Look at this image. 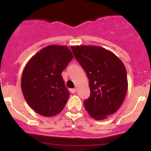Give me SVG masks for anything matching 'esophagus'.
Returning <instances> with one entry per match:
<instances>
[{
	"instance_id": "34e87169",
	"label": "esophagus",
	"mask_w": 151,
	"mask_h": 151,
	"mask_svg": "<svg viewBox=\"0 0 151 151\" xmlns=\"http://www.w3.org/2000/svg\"><path fill=\"white\" fill-rule=\"evenodd\" d=\"M70 91L72 93H75L76 91H77V89H70Z\"/></svg>"
}]
</instances>
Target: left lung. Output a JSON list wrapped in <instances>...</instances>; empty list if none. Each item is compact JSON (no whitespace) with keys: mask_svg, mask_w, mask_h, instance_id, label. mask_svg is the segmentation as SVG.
<instances>
[{"mask_svg":"<svg viewBox=\"0 0 151 151\" xmlns=\"http://www.w3.org/2000/svg\"><path fill=\"white\" fill-rule=\"evenodd\" d=\"M76 60L87 74L90 96L84 100L90 116L103 120L115 113L125 99L127 73L116 55L98 46H72Z\"/></svg>","mask_w":151,"mask_h":151,"instance_id":"1","label":"left lung"}]
</instances>
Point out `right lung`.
Wrapping results in <instances>:
<instances>
[{"label": "right lung", "mask_w": 151, "mask_h": 151, "mask_svg": "<svg viewBox=\"0 0 151 151\" xmlns=\"http://www.w3.org/2000/svg\"><path fill=\"white\" fill-rule=\"evenodd\" d=\"M73 58L67 46L51 45L40 50L26 64L21 89L28 105L40 115L54 116L70 97L61 73Z\"/></svg>", "instance_id": "add662e5"}]
</instances>
